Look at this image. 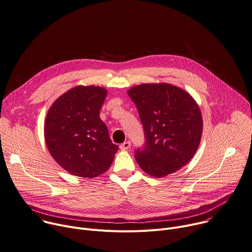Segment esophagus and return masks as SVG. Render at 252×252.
I'll list each match as a JSON object with an SVG mask.
<instances>
[{
    "label": "esophagus",
    "instance_id": "34e87169",
    "mask_svg": "<svg viewBox=\"0 0 252 252\" xmlns=\"http://www.w3.org/2000/svg\"><path fill=\"white\" fill-rule=\"evenodd\" d=\"M130 146H131L130 141H125L124 143H122V144L120 145V149H121V150H127L128 148H130Z\"/></svg>",
    "mask_w": 252,
    "mask_h": 252
}]
</instances>
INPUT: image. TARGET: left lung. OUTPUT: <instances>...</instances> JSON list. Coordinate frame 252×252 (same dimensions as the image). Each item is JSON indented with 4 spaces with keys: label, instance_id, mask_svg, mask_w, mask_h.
<instances>
[{
    "label": "left lung",
    "instance_id": "1",
    "mask_svg": "<svg viewBox=\"0 0 252 252\" xmlns=\"http://www.w3.org/2000/svg\"><path fill=\"white\" fill-rule=\"evenodd\" d=\"M144 129L145 143L135 149L139 166L153 177L179 170L197 151L203 122L194 99L167 83L142 84L131 88Z\"/></svg>",
    "mask_w": 252,
    "mask_h": 252
}]
</instances>
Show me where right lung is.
Segmentation results:
<instances>
[{
  "label": "right lung",
  "instance_id": "right-lung-1",
  "mask_svg": "<svg viewBox=\"0 0 252 252\" xmlns=\"http://www.w3.org/2000/svg\"><path fill=\"white\" fill-rule=\"evenodd\" d=\"M107 91L78 86L54 102L45 121V141L52 157L69 173L96 177L113 161L118 146L100 119Z\"/></svg>",
  "mask_w": 252,
  "mask_h": 252
}]
</instances>
